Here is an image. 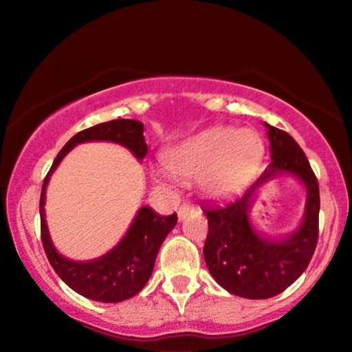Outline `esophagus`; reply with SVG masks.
<instances>
[{"label": "esophagus", "mask_w": 352, "mask_h": 352, "mask_svg": "<svg viewBox=\"0 0 352 352\" xmlns=\"http://www.w3.org/2000/svg\"><path fill=\"white\" fill-rule=\"evenodd\" d=\"M192 210H194V206H192L190 204H187V201H184V204H182V205L179 206V210H177V218L184 219L186 216L189 214Z\"/></svg>", "instance_id": "34e87169"}]
</instances>
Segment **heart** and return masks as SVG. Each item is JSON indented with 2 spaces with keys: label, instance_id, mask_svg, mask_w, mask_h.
<instances>
[{
  "label": "heart",
  "instance_id": "obj_1",
  "mask_svg": "<svg viewBox=\"0 0 352 352\" xmlns=\"http://www.w3.org/2000/svg\"><path fill=\"white\" fill-rule=\"evenodd\" d=\"M264 142L252 128L216 126L168 148L158 177L197 179L214 199H228L242 189L261 165Z\"/></svg>",
  "mask_w": 352,
  "mask_h": 352
}]
</instances>
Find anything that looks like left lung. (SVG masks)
I'll return each mask as SVG.
<instances>
[{"mask_svg":"<svg viewBox=\"0 0 352 352\" xmlns=\"http://www.w3.org/2000/svg\"><path fill=\"white\" fill-rule=\"evenodd\" d=\"M271 142V163L243 197L226 206H204L208 218L204 256L224 290L248 300L282 293L306 271L319 239V182L302 148L290 134L264 123ZM293 174L307 189L305 218L283 239L264 238L249 223L254 194L264 182Z\"/></svg>","mask_w":352,"mask_h":352,"instance_id":"1","label":"left lung"}]
</instances>
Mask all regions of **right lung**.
Returning <instances> with one entry per match:
<instances>
[{"label":"right lung","instance_id":"right-lung-1","mask_svg":"<svg viewBox=\"0 0 352 352\" xmlns=\"http://www.w3.org/2000/svg\"><path fill=\"white\" fill-rule=\"evenodd\" d=\"M144 124L138 120H112L76 133L57 153L50 173L41 187L40 218L41 242L47 259L57 276L81 296L100 302H120L138 295L152 276L158 250L163 240L177 223V216H160L148 206H142L133 219L128 232L115 247L91 261H74L57 252L52 245L45 218L46 187L50 177L67 153L76 144L91 141H109L120 144L133 152L139 162L147 155L144 141Z\"/></svg>","mask_w":352,"mask_h":352}]
</instances>
